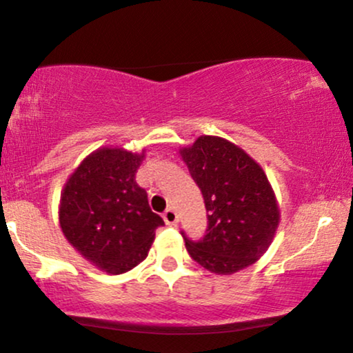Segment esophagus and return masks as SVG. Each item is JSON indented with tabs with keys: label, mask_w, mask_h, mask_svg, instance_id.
<instances>
[{
	"label": "esophagus",
	"mask_w": 353,
	"mask_h": 353,
	"mask_svg": "<svg viewBox=\"0 0 353 353\" xmlns=\"http://www.w3.org/2000/svg\"><path fill=\"white\" fill-rule=\"evenodd\" d=\"M163 219H165L168 225H177L179 216H177V212L172 210V208H168V210L163 212Z\"/></svg>",
	"instance_id": "obj_1"
}]
</instances>
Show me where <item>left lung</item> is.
Segmentation results:
<instances>
[{
	"instance_id": "8db88e82",
	"label": "left lung",
	"mask_w": 353,
	"mask_h": 353,
	"mask_svg": "<svg viewBox=\"0 0 353 353\" xmlns=\"http://www.w3.org/2000/svg\"><path fill=\"white\" fill-rule=\"evenodd\" d=\"M179 153L208 212L203 240L183 236L188 254L217 275L254 264L269 250L280 224V208L264 170L243 148L217 136H200Z\"/></svg>"
}]
</instances>
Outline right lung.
<instances>
[{"label":"right lung","instance_id":"1","mask_svg":"<svg viewBox=\"0 0 353 353\" xmlns=\"http://www.w3.org/2000/svg\"><path fill=\"white\" fill-rule=\"evenodd\" d=\"M145 150L102 147L89 153L61 193L59 224L84 259L110 275L134 269L148 256L155 230L165 224L148 206L136 172Z\"/></svg>","mask_w":353,"mask_h":353}]
</instances>
